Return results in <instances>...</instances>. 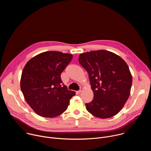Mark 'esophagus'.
I'll return each mask as SVG.
<instances>
[{
  "label": "esophagus",
  "instance_id": "esophagus-1",
  "mask_svg": "<svg viewBox=\"0 0 151 151\" xmlns=\"http://www.w3.org/2000/svg\"><path fill=\"white\" fill-rule=\"evenodd\" d=\"M84 90V88H83V87H81V88H80V90L78 91V93H82V91H83V90Z\"/></svg>",
  "mask_w": 151,
  "mask_h": 151
}]
</instances>
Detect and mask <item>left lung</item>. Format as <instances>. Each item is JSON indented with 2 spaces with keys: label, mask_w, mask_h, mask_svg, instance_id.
<instances>
[{
  "label": "left lung",
  "mask_w": 151,
  "mask_h": 151,
  "mask_svg": "<svg viewBox=\"0 0 151 151\" xmlns=\"http://www.w3.org/2000/svg\"><path fill=\"white\" fill-rule=\"evenodd\" d=\"M79 62L88 73L94 93L92 101L85 104L86 109L101 119L116 115L130 94L132 75L126 62L106 50L81 54Z\"/></svg>",
  "instance_id": "left-lung-1"
}]
</instances>
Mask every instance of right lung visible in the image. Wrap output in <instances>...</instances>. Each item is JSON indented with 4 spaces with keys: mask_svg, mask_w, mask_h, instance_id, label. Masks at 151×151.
<instances>
[{
    "mask_svg": "<svg viewBox=\"0 0 151 151\" xmlns=\"http://www.w3.org/2000/svg\"><path fill=\"white\" fill-rule=\"evenodd\" d=\"M73 55L60 51H45L29 60L21 74L20 87L33 111L45 118H54L68 109L75 92L62 85L61 72Z\"/></svg>",
    "mask_w": 151,
    "mask_h": 151,
    "instance_id": "add662e5",
    "label": "right lung"
}]
</instances>
